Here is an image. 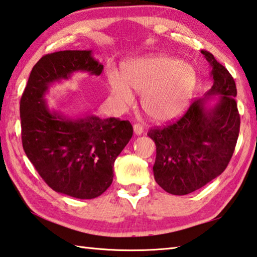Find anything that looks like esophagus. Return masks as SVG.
I'll use <instances>...</instances> for the list:
<instances>
[{
	"mask_svg": "<svg viewBox=\"0 0 257 257\" xmlns=\"http://www.w3.org/2000/svg\"><path fill=\"white\" fill-rule=\"evenodd\" d=\"M133 131L134 133L137 134V136H141V134L143 133V127L141 124H134L133 125Z\"/></svg>",
	"mask_w": 257,
	"mask_h": 257,
	"instance_id": "esophagus-1",
	"label": "esophagus"
}]
</instances>
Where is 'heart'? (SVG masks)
Listing matches in <instances>:
<instances>
[{"instance_id":"heart-1","label":"heart","mask_w":257,"mask_h":257,"mask_svg":"<svg viewBox=\"0 0 257 257\" xmlns=\"http://www.w3.org/2000/svg\"><path fill=\"white\" fill-rule=\"evenodd\" d=\"M108 80L112 94L123 105H133V89L143 94V110L150 118L168 121L186 109L195 89L196 73L178 58L156 55L128 64L124 79L114 71Z\"/></svg>"}]
</instances>
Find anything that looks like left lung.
I'll list each match as a JSON object with an SVG mask.
<instances>
[{
	"instance_id": "1",
	"label": "left lung",
	"mask_w": 257,
	"mask_h": 257,
	"mask_svg": "<svg viewBox=\"0 0 257 257\" xmlns=\"http://www.w3.org/2000/svg\"><path fill=\"white\" fill-rule=\"evenodd\" d=\"M201 53L212 69V87L204 98L195 99L181 118L148 132L157 148L156 182L174 195L190 194L222 174L239 134L235 80L210 52ZM212 95H219L218 101L206 108Z\"/></svg>"
}]
</instances>
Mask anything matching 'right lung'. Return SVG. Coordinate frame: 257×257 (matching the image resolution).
<instances>
[{
	"label": "right lung",
	"instance_id": "obj_1",
	"mask_svg": "<svg viewBox=\"0 0 257 257\" xmlns=\"http://www.w3.org/2000/svg\"><path fill=\"white\" fill-rule=\"evenodd\" d=\"M101 63L91 51H61L44 55L31 70L20 100L22 147L40 177L57 193L94 199L112 182V166L133 136L128 120L88 115L69 118L51 111L45 93L53 82L74 72L100 75Z\"/></svg>",
	"mask_w": 257,
	"mask_h": 257
}]
</instances>
